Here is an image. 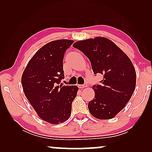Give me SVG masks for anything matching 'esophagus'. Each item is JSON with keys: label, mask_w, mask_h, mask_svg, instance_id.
Listing matches in <instances>:
<instances>
[{"label": "esophagus", "mask_w": 152, "mask_h": 152, "mask_svg": "<svg viewBox=\"0 0 152 152\" xmlns=\"http://www.w3.org/2000/svg\"><path fill=\"white\" fill-rule=\"evenodd\" d=\"M78 87L81 89H83V88H86V87H87V85L86 84H80V85H78Z\"/></svg>", "instance_id": "esophagus-1"}]
</instances>
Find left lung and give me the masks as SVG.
Returning a JSON list of instances; mask_svg holds the SVG:
<instances>
[{
  "label": "left lung",
  "instance_id": "1",
  "mask_svg": "<svg viewBox=\"0 0 152 152\" xmlns=\"http://www.w3.org/2000/svg\"><path fill=\"white\" fill-rule=\"evenodd\" d=\"M90 60L94 74L103 75L101 84L95 85V97L88 107L99 120L113 118L132 97L136 84L134 66L128 56L105 37L78 41L72 45Z\"/></svg>",
  "mask_w": 152,
  "mask_h": 152
}]
</instances>
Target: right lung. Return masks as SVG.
I'll return each instance as SVG.
<instances>
[{
    "label": "right lung",
    "mask_w": 152,
    "mask_h": 152,
    "mask_svg": "<svg viewBox=\"0 0 152 152\" xmlns=\"http://www.w3.org/2000/svg\"><path fill=\"white\" fill-rule=\"evenodd\" d=\"M72 40L59 39L43 45L27 64L21 77L24 94L39 117L52 124L70 118L77 86H62L64 53Z\"/></svg>",
    "instance_id": "add662e5"
}]
</instances>
